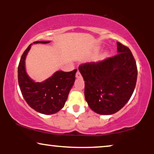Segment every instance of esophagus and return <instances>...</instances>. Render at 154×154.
<instances>
[{
	"instance_id": "esophagus-1",
	"label": "esophagus",
	"mask_w": 154,
	"mask_h": 154,
	"mask_svg": "<svg viewBox=\"0 0 154 154\" xmlns=\"http://www.w3.org/2000/svg\"><path fill=\"white\" fill-rule=\"evenodd\" d=\"M75 77H76V78H81V73L79 72V71H78L76 72V74H75Z\"/></svg>"
}]
</instances>
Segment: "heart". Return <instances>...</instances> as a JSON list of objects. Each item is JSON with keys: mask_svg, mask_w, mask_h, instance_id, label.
<instances>
[{"mask_svg": "<svg viewBox=\"0 0 154 154\" xmlns=\"http://www.w3.org/2000/svg\"><path fill=\"white\" fill-rule=\"evenodd\" d=\"M108 54H109V53L108 52H104V54H103V57H106V56H108Z\"/></svg>", "mask_w": 154, "mask_h": 154, "instance_id": "b5f03b06", "label": "heart"}]
</instances>
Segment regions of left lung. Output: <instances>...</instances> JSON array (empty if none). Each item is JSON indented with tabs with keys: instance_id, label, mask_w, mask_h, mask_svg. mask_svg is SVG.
Here are the masks:
<instances>
[{
	"instance_id": "8db88e82",
	"label": "left lung",
	"mask_w": 154,
	"mask_h": 154,
	"mask_svg": "<svg viewBox=\"0 0 154 154\" xmlns=\"http://www.w3.org/2000/svg\"><path fill=\"white\" fill-rule=\"evenodd\" d=\"M117 54L79 66L88 106L101 115H111L125 106L135 88L137 69L130 49L117 43Z\"/></svg>"
}]
</instances>
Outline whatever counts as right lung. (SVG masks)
Instances as JSON below:
<instances>
[{
  "instance_id": "add662e5",
  "label": "right lung",
  "mask_w": 154,
  "mask_h": 154,
  "mask_svg": "<svg viewBox=\"0 0 154 154\" xmlns=\"http://www.w3.org/2000/svg\"><path fill=\"white\" fill-rule=\"evenodd\" d=\"M50 41H35L33 44L49 43ZM31 43L23 53L18 66V83L22 96L29 106L45 115L57 113L64 107L69 92L74 84L77 69L70 72L57 71L42 82H35L26 71L25 61Z\"/></svg>"
}]
</instances>
